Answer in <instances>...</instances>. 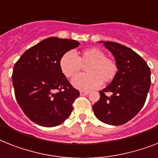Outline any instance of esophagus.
<instances>
[{
  "label": "esophagus",
  "mask_w": 158,
  "mask_h": 158,
  "mask_svg": "<svg viewBox=\"0 0 158 158\" xmlns=\"http://www.w3.org/2000/svg\"><path fill=\"white\" fill-rule=\"evenodd\" d=\"M80 94L81 95H83V96H85V95H87L89 94L88 91H85V90H81L80 91Z\"/></svg>",
  "instance_id": "34e87169"
}]
</instances>
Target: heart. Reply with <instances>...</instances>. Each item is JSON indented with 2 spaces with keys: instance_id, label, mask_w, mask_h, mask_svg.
<instances>
[{
  "instance_id": "1",
  "label": "heart",
  "mask_w": 158,
  "mask_h": 158,
  "mask_svg": "<svg viewBox=\"0 0 158 158\" xmlns=\"http://www.w3.org/2000/svg\"><path fill=\"white\" fill-rule=\"evenodd\" d=\"M82 66H86L87 73L78 74L72 80L73 85L82 90L98 88L102 82L109 83L114 80L118 73L116 62L106 56L103 51L97 48L82 51L77 56L73 52L68 51L60 60L61 72L67 77L76 75Z\"/></svg>"
}]
</instances>
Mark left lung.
I'll use <instances>...</instances> for the list:
<instances>
[{"label":"left lung","mask_w":158,"mask_h":158,"mask_svg":"<svg viewBox=\"0 0 158 158\" xmlns=\"http://www.w3.org/2000/svg\"><path fill=\"white\" fill-rule=\"evenodd\" d=\"M98 43H103L114 56L118 73L110 84L99 91L100 99L93 105L94 113L105 123L123 124L135 117L145 102L151 84L150 69L130 48L114 42Z\"/></svg>","instance_id":"1"}]
</instances>
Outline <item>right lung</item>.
<instances>
[{
  "instance_id": "add662e5",
  "label": "right lung",
  "mask_w": 158,
  "mask_h": 158,
  "mask_svg": "<svg viewBox=\"0 0 158 158\" xmlns=\"http://www.w3.org/2000/svg\"><path fill=\"white\" fill-rule=\"evenodd\" d=\"M80 43L50 37L26 51L14 64L12 81L18 105L32 122L52 127L64 122L80 95L60 68V60Z\"/></svg>"
}]
</instances>
